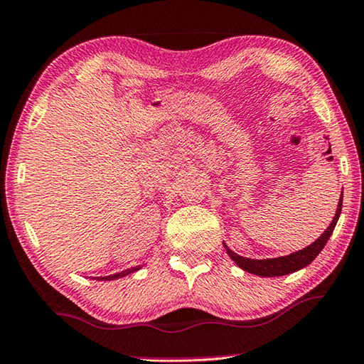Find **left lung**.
I'll list each match as a JSON object with an SVG mask.
<instances>
[{"instance_id":"obj_1","label":"left lung","mask_w":364,"mask_h":364,"mask_svg":"<svg viewBox=\"0 0 364 364\" xmlns=\"http://www.w3.org/2000/svg\"><path fill=\"white\" fill-rule=\"evenodd\" d=\"M342 197H343V194L341 196V199H338L337 212L334 215V218H332L328 230H326L315 242L308 245L306 249L294 252V254L286 255V257L267 258V260H252V258H245V257L234 254V252L231 249H228V245L223 242L228 255H230L232 260L236 262L237 267H241L244 271H247V273L257 274V276H267V278H273V276H284L289 273H294V271L305 268L306 264H310L313 260H315L319 252L324 249L326 242H328V239L331 237L332 231H334L337 220H338V217H341V212H342Z\"/></svg>"}]
</instances>
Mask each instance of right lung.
Instances as JSON below:
<instances>
[{
  "label": "right lung",
  "mask_w": 364,
  "mask_h": 364,
  "mask_svg": "<svg viewBox=\"0 0 364 364\" xmlns=\"http://www.w3.org/2000/svg\"><path fill=\"white\" fill-rule=\"evenodd\" d=\"M141 267H134V268H130V269H125V271H120V273H117V274H112V276H106V278H97V279H104V281H112V279H119V278H123V276H127V274H130V273H133V271H138Z\"/></svg>",
  "instance_id": "right-lung-1"
}]
</instances>
